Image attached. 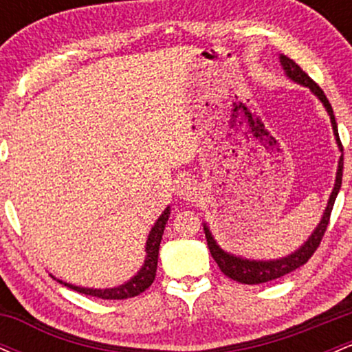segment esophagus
Returning a JSON list of instances; mask_svg holds the SVG:
<instances>
[{
  "mask_svg": "<svg viewBox=\"0 0 352 352\" xmlns=\"http://www.w3.org/2000/svg\"><path fill=\"white\" fill-rule=\"evenodd\" d=\"M177 193L182 200L192 201L199 195V187H197V182L193 179H182L177 185Z\"/></svg>",
  "mask_w": 352,
  "mask_h": 352,
  "instance_id": "esophagus-1",
  "label": "esophagus"
}]
</instances>
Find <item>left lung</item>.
I'll use <instances>...</instances> for the list:
<instances>
[{
	"mask_svg": "<svg viewBox=\"0 0 352 352\" xmlns=\"http://www.w3.org/2000/svg\"><path fill=\"white\" fill-rule=\"evenodd\" d=\"M280 63L285 69L286 76L289 79L294 80L296 84H301V86L309 87L311 92H313L316 98L321 100L322 106H324L326 111H328L329 119H331V125H333V132L334 137H336V142L339 151L342 152V144L339 140V134H338V124L336 119H334L333 114V107H331L328 98L324 96L322 89L314 82L313 79L306 74L305 71L294 63L293 59H289L288 56L281 54L280 56ZM342 164H344V157H339V164H338V172H336V182H334V188L331 192L328 205H326L324 213H322L321 221L318 223V227L314 228V232L311 233V236L308 240L302 243L296 252H293L288 256L278 258V260H268V261H256V260H246V258L241 256H235V254L225 252L221 250L218 243L213 238L212 233H210V228L207 227V223H204V230H205V236H207V245L210 248V253H212L213 260L217 261V265L220 266V270L223 272V274H227L228 278L235 280L238 283H243V285H260V283H266V281H273L276 278L285 276V274L294 272L300 266H302L306 261L313 256V253L316 252L319 243H321L322 236H324L326 228H328L329 223V217H331V210H333L334 200H336L339 188H341V182H342Z\"/></svg>",
	"mask_w": 352,
	"mask_h": 352,
	"instance_id": "obj_1",
	"label": "left lung"
}]
</instances>
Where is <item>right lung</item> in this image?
<instances>
[{
    "instance_id": "obj_1",
    "label": "right lung",
    "mask_w": 352,
    "mask_h": 352,
    "mask_svg": "<svg viewBox=\"0 0 352 352\" xmlns=\"http://www.w3.org/2000/svg\"><path fill=\"white\" fill-rule=\"evenodd\" d=\"M168 215H170V207H167L162 212V215L159 217V220L153 223V227L148 233L147 243H145V261L142 268L137 272L134 278H131L124 285L116 286V288H106V289H94V288H82V286L71 285V283L60 281V285L67 286V288L74 289V292L86 294V296H96L102 298V300H127V298H134L137 294L144 293L148 286L152 285L153 280H155L157 273V261H159V248L160 241H162V235L165 230V223H167Z\"/></svg>"
}]
</instances>
